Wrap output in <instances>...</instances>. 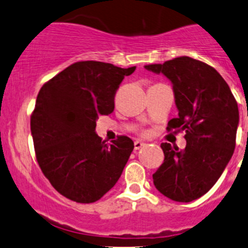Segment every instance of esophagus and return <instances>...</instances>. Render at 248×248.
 Here are the masks:
<instances>
[{"label": "esophagus", "instance_id": "34e87169", "mask_svg": "<svg viewBox=\"0 0 248 248\" xmlns=\"http://www.w3.org/2000/svg\"><path fill=\"white\" fill-rule=\"evenodd\" d=\"M144 145H145V142L140 141V140H137V141H134V150L141 149V147L144 146Z\"/></svg>", "mask_w": 248, "mask_h": 248}]
</instances>
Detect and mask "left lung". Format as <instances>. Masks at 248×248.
<instances>
[{"label":"left lung","instance_id":"left-lung-1","mask_svg":"<svg viewBox=\"0 0 248 248\" xmlns=\"http://www.w3.org/2000/svg\"><path fill=\"white\" fill-rule=\"evenodd\" d=\"M145 69L172 85L179 116L168 129L185 132L186 147L162 142L164 161L152 175L155 187L174 202L201 198L217 182L235 149L239 108L221 74L204 62L176 57Z\"/></svg>","mask_w":248,"mask_h":248}]
</instances>
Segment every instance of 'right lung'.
<instances>
[{"label":"right lung","instance_id":"1","mask_svg":"<svg viewBox=\"0 0 248 248\" xmlns=\"http://www.w3.org/2000/svg\"><path fill=\"white\" fill-rule=\"evenodd\" d=\"M136 67L82 61L43 85L31 116L37 161L55 189L77 202H93L111 189L134 149L128 137L106 144L96 133L99 115Z\"/></svg>","mask_w":248,"mask_h":248}]
</instances>
